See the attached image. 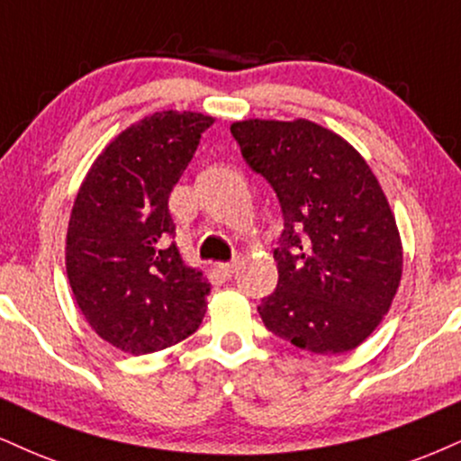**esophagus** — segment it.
<instances>
[{
    "label": "esophagus",
    "instance_id": "34e87169",
    "mask_svg": "<svg viewBox=\"0 0 461 461\" xmlns=\"http://www.w3.org/2000/svg\"><path fill=\"white\" fill-rule=\"evenodd\" d=\"M215 271L224 277V280H229V277H232V274H235V265L232 263H218L215 265Z\"/></svg>",
    "mask_w": 461,
    "mask_h": 461
}]
</instances>
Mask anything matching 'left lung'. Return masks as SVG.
Segmentation results:
<instances>
[{
	"instance_id": "obj_1",
	"label": "left lung",
	"mask_w": 461,
	"mask_h": 461,
	"mask_svg": "<svg viewBox=\"0 0 461 461\" xmlns=\"http://www.w3.org/2000/svg\"><path fill=\"white\" fill-rule=\"evenodd\" d=\"M230 132L284 213L277 288L258 305L265 327L316 355L357 348L389 312L404 265L376 175L348 140L308 119H243Z\"/></svg>"
}]
</instances>
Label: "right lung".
I'll return each instance as SVG.
<instances>
[{"label": "right lung", "mask_w": 461, "mask_h": 461, "mask_svg": "<svg viewBox=\"0 0 461 461\" xmlns=\"http://www.w3.org/2000/svg\"><path fill=\"white\" fill-rule=\"evenodd\" d=\"M215 119L160 111L117 134L85 175L68 221L66 271L78 310L130 355L192 335L212 284L173 241L168 196Z\"/></svg>", "instance_id": "obj_1"}]
</instances>
